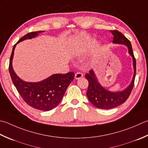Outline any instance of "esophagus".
<instances>
[{"mask_svg":"<svg viewBox=\"0 0 148 148\" xmlns=\"http://www.w3.org/2000/svg\"><path fill=\"white\" fill-rule=\"evenodd\" d=\"M83 76V73H82V72H77V73H76V74H75V78H76V79H79V78L82 77Z\"/></svg>","mask_w":148,"mask_h":148,"instance_id":"obj_1","label":"esophagus"}]
</instances>
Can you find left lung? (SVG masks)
<instances>
[{"label":"left lung","instance_id":"obj_1","mask_svg":"<svg viewBox=\"0 0 148 148\" xmlns=\"http://www.w3.org/2000/svg\"><path fill=\"white\" fill-rule=\"evenodd\" d=\"M114 35L113 43H119L126 45L128 48L129 54L133 58V65L134 68V77L130 85L124 90L118 92H112L104 88L97 82V77L93 70H90L89 73L86 74L85 77L88 81V90L86 95L92 105L101 109H110L122 105L128 99L134 88L136 74V60L135 58L131 42L124 36L121 32L117 30L110 31Z\"/></svg>","mask_w":148,"mask_h":148}]
</instances>
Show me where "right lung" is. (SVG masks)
Returning <instances> with one entry per match:
<instances>
[{
  "label": "right lung",
  "instance_id": "obj_1",
  "mask_svg": "<svg viewBox=\"0 0 148 148\" xmlns=\"http://www.w3.org/2000/svg\"><path fill=\"white\" fill-rule=\"evenodd\" d=\"M45 31L31 32L20 38L14 44L11 53L9 72L12 82L20 96L29 106L40 110L49 111L59 105L66 90L74 77L73 72L65 74H53L47 79L36 83L25 82L16 76L12 66L14 48L18 43L26 39H31Z\"/></svg>",
  "mask_w": 148,
  "mask_h": 148
}]
</instances>
